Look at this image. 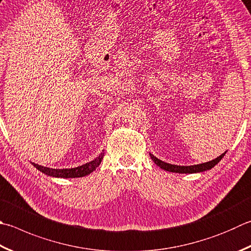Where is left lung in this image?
<instances>
[{
    "label": "left lung",
    "mask_w": 251,
    "mask_h": 251,
    "mask_svg": "<svg viewBox=\"0 0 251 251\" xmlns=\"http://www.w3.org/2000/svg\"><path fill=\"white\" fill-rule=\"evenodd\" d=\"M226 153V152H225ZM225 153L220 155L219 157L210 160L207 163H203L199 165H192V166H177V165H173V164H168L165 163L163 160H160L158 158H156L154 155L150 154L151 158L153 159V162L159 166L160 168H163L167 172H172V173H179V174H192V173H200V172H204V170H209L211 168H213L215 165L220 162V160L224 157Z\"/></svg>",
    "instance_id": "1"
}]
</instances>
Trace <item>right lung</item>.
<instances>
[{
	"label": "right lung",
	"instance_id": "1",
	"mask_svg": "<svg viewBox=\"0 0 251 251\" xmlns=\"http://www.w3.org/2000/svg\"><path fill=\"white\" fill-rule=\"evenodd\" d=\"M103 154L101 153L99 155V157L95 158L92 162H89L87 164H84L82 166L75 167V168H70V169H53V168H49V167H44L41 165H38L32 163V165L38 169L40 170L41 173H44L48 176L51 177H59V178H78V177H84L86 175H89L92 172H94L98 166L99 164L101 163Z\"/></svg>",
	"mask_w": 251,
	"mask_h": 251
}]
</instances>
